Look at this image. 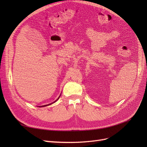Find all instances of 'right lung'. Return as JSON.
I'll return each mask as SVG.
<instances>
[{
  "mask_svg": "<svg viewBox=\"0 0 147 147\" xmlns=\"http://www.w3.org/2000/svg\"><path fill=\"white\" fill-rule=\"evenodd\" d=\"M59 97H60V96H59ZM59 97H58V99H57V100H58V99H59ZM56 101H55V102H56ZM54 102H53V103H54ZM53 104V103H51V104H48V105H42V106H39V107H45V106H48V105H51V104Z\"/></svg>",
  "mask_w": 147,
  "mask_h": 147,
  "instance_id": "1",
  "label": "right lung"
}]
</instances>
